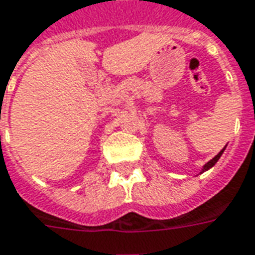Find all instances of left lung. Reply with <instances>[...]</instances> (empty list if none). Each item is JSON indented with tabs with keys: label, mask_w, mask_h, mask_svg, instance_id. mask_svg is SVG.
<instances>
[{
	"label": "left lung",
	"mask_w": 255,
	"mask_h": 255,
	"mask_svg": "<svg viewBox=\"0 0 255 255\" xmlns=\"http://www.w3.org/2000/svg\"><path fill=\"white\" fill-rule=\"evenodd\" d=\"M225 147H227V146H225ZM225 147H224V149H222V150H221V152L218 153V154H217V156H215V157H213V158H211V160H210V161H208V163H206V164L203 165V170H202V172H204V171L210 170V168H211V167H214L215 163H217V161H218V160H220L221 156H222V153H224V150H225ZM202 172H200V174H202Z\"/></svg>",
	"instance_id": "8db88e82"
}]
</instances>
